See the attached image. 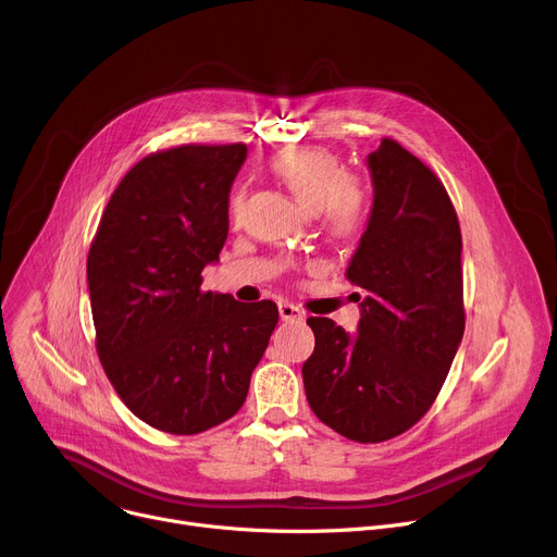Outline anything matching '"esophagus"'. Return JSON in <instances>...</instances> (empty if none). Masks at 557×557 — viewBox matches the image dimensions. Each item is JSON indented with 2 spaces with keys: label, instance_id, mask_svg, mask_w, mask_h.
Wrapping results in <instances>:
<instances>
[{
  "label": "esophagus",
  "instance_id": "1",
  "mask_svg": "<svg viewBox=\"0 0 557 557\" xmlns=\"http://www.w3.org/2000/svg\"><path fill=\"white\" fill-rule=\"evenodd\" d=\"M280 317L284 322H301L304 320V312L297 308V306H293V304H280Z\"/></svg>",
  "mask_w": 557,
  "mask_h": 557
}]
</instances>
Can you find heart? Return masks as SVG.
I'll return each mask as SVG.
<instances>
[{
    "instance_id": "b5f03b06",
    "label": "heart",
    "mask_w": 557,
    "mask_h": 557,
    "mask_svg": "<svg viewBox=\"0 0 557 557\" xmlns=\"http://www.w3.org/2000/svg\"><path fill=\"white\" fill-rule=\"evenodd\" d=\"M273 174L310 209H320L324 228L335 237H352L363 226L366 196L346 174L342 158L314 145L280 149L269 161ZM247 189L237 187L228 198V215L240 218Z\"/></svg>"
}]
</instances>
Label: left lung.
Masks as SVG:
<instances>
[{"mask_svg": "<svg viewBox=\"0 0 557 557\" xmlns=\"http://www.w3.org/2000/svg\"><path fill=\"white\" fill-rule=\"evenodd\" d=\"M374 200L346 277L366 290L357 335L308 317L301 366L314 417L357 443H381L432 408L465 333L456 209L414 153L383 138L368 156Z\"/></svg>", "mask_w": 557, "mask_h": 557, "instance_id": "8db88e82", "label": "left lung"}]
</instances>
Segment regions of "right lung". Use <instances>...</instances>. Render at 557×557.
<instances>
[{"label":"right lung","instance_id":"obj_1","mask_svg":"<svg viewBox=\"0 0 557 557\" xmlns=\"http://www.w3.org/2000/svg\"><path fill=\"white\" fill-rule=\"evenodd\" d=\"M247 145H181L138 161L114 189L88 253L97 352L147 425L200 434L243 408L280 312L202 290L228 233Z\"/></svg>","mask_w":557,"mask_h":557}]
</instances>
